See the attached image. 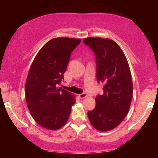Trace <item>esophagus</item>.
Returning <instances> with one entry per match:
<instances>
[{"label": "esophagus", "instance_id": "esophagus-1", "mask_svg": "<svg viewBox=\"0 0 158 158\" xmlns=\"http://www.w3.org/2000/svg\"><path fill=\"white\" fill-rule=\"evenodd\" d=\"M79 97L81 99H84V98L87 97V95H86V93H81V94L79 95Z\"/></svg>", "mask_w": 158, "mask_h": 158}]
</instances>
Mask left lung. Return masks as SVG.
Segmentation results:
<instances>
[{
	"mask_svg": "<svg viewBox=\"0 0 158 158\" xmlns=\"http://www.w3.org/2000/svg\"><path fill=\"white\" fill-rule=\"evenodd\" d=\"M83 42L94 53L96 78L104 84L103 93L97 95L95 107L88 111V116L98 130H110L121 123L130 109L133 86L129 65L122 49L111 40L89 37Z\"/></svg>",
	"mask_w": 158,
	"mask_h": 158,
	"instance_id": "obj_1",
	"label": "left lung"
}]
</instances>
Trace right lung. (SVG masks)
<instances>
[{
  "label": "right lung",
  "mask_w": 158,
  "mask_h": 158,
  "mask_svg": "<svg viewBox=\"0 0 158 158\" xmlns=\"http://www.w3.org/2000/svg\"><path fill=\"white\" fill-rule=\"evenodd\" d=\"M81 39L59 37L47 42L32 63L26 82L28 108L37 123L49 130L66 123L75 99L58 88L70 59L71 53Z\"/></svg>",
  "instance_id": "obj_1"
}]
</instances>
